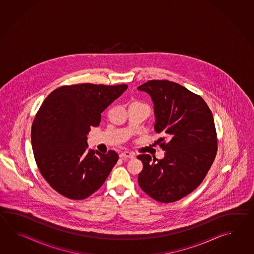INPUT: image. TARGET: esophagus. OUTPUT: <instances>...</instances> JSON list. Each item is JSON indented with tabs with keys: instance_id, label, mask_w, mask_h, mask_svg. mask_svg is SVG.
<instances>
[{
	"instance_id": "esophagus-1",
	"label": "esophagus",
	"mask_w": 254,
	"mask_h": 254,
	"mask_svg": "<svg viewBox=\"0 0 254 254\" xmlns=\"http://www.w3.org/2000/svg\"><path fill=\"white\" fill-rule=\"evenodd\" d=\"M120 157H121V158H129V159H132V158H134V154H133L132 152H130V151H123V152L120 154Z\"/></svg>"
}]
</instances>
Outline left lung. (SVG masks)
Here are the masks:
<instances>
[{
	"label": "left lung",
	"instance_id": "1",
	"mask_svg": "<svg viewBox=\"0 0 254 254\" xmlns=\"http://www.w3.org/2000/svg\"><path fill=\"white\" fill-rule=\"evenodd\" d=\"M153 103L154 130L164 157H137L143 169L138 182L154 200L173 202L194 190L203 181L217 151L215 125L202 98L170 81L152 80L137 88Z\"/></svg>",
	"mask_w": 254,
	"mask_h": 254
}]
</instances>
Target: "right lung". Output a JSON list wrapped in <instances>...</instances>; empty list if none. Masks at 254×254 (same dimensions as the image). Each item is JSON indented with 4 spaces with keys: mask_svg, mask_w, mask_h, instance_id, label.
I'll list each match as a JSON object with an SVG mask.
<instances>
[{
    "mask_svg": "<svg viewBox=\"0 0 254 254\" xmlns=\"http://www.w3.org/2000/svg\"><path fill=\"white\" fill-rule=\"evenodd\" d=\"M127 88L82 83L60 87L44 100L32 126V145L41 174L60 194L82 200L106 181L119 156L89 150L87 135Z\"/></svg>",
    "mask_w": 254,
    "mask_h": 254,
    "instance_id": "add662e5",
    "label": "right lung"
}]
</instances>
